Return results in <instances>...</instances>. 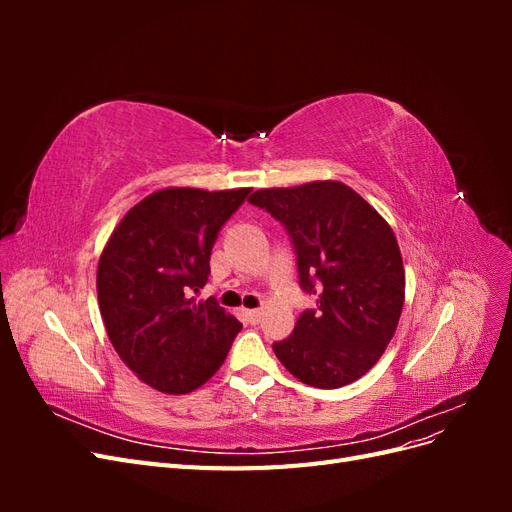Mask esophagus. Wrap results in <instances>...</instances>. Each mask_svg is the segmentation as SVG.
<instances>
[{
    "label": "esophagus",
    "instance_id": "esophagus-1",
    "mask_svg": "<svg viewBox=\"0 0 512 512\" xmlns=\"http://www.w3.org/2000/svg\"><path fill=\"white\" fill-rule=\"evenodd\" d=\"M243 314H245L247 322H252V324H256L260 320V309H245Z\"/></svg>",
    "mask_w": 512,
    "mask_h": 512
}]
</instances>
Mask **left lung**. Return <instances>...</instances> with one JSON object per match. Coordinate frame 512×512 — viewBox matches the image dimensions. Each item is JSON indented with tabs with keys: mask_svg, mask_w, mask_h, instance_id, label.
<instances>
[{
	"mask_svg": "<svg viewBox=\"0 0 512 512\" xmlns=\"http://www.w3.org/2000/svg\"><path fill=\"white\" fill-rule=\"evenodd\" d=\"M250 203L286 228L299 284L316 294V309L273 344L275 356L316 389L359 380L389 346L404 307L406 273L391 226L339 181L258 190Z\"/></svg>",
	"mask_w": 512,
	"mask_h": 512,
	"instance_id": "1",
	"label": "left lung"
}]
</instances>
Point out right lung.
I'll list each match as a JSON object with an SVG mask.
<instances>
[{"instance_id": "right-lung-1", "label": "right lung", "mask_w": 512, "mask_h": 512, "mask_svg": "<svg viewBox=\"0 0 512 512\" xmlns=\"http://www.w3.org/2000/svg\"><path fill=\"white\" fill-rule=\"evenodd\" d=\"M247 188H166L132 207L98 262V303L113 348L151 389L183 395L224 363L241 322L213 297L196 303L222 226Z\"/></svg>"}]
</instances>
